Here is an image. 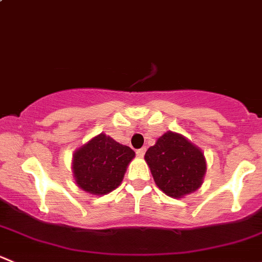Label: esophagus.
<instances>
[{
    "label": "esophagus",
    "mask_w": 262,
    "mask_h": 262,
    "mask_svg": "<svg viewBox=\"0 0 262 262\" xmlns=\"http://www.w3.org/2000/svg\"><path fill=\"white\" fill-rule=\"evenodd\" d=\"M136 153H137V156H138V157H143L144 153H146V147L139 148V149H137Z\"/></svg>",
    "instance_id": "esophagus-1"
}]
</instances>
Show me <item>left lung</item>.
Returning a JSON list of instances; mask_svg holds the SVG:
<instances>
[{"mask_svg":"<svg viewBox=\"0 0 262 262\" xmlns=\"http://www.w3.org/2000/svg\"><path fill=\"white\" fill-rule=\"evenodd\" d=\"M144 158L156 185L176 199L199 189L207 170L202 150L173 132L160 137Z\"/></svg>","mask_w":262,"mask_h":262,"instance_id":"left-lung-1","label":"left lung"}]
</instances>
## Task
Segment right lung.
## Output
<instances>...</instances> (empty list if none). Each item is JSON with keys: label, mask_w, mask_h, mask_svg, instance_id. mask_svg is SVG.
<instances>
[{"label": "right lung", "mask_w": 262, "mask_h": 262, "mask_svg": "<svg viewBox=\"0 0 262 262\" xmlns=\"http://www.w3.org/2000/svg\"><path fill=\"white\" fill-rule=\"evenodd\" d=\"M134 155L132 148L100 134L73 155L76 182L90 194H107L120 185Z\"/></svg>", "instance_id": "obj_1"}]
</instances>
